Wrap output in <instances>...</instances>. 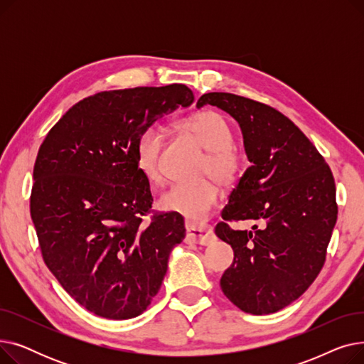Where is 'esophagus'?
Instances as JSON below:
<instances>
[{
    "instance_id": "34e87169",
    "label": "esophagus",
    "mask_w": 364,
    "mask_h": 364,
    "mask_svg": "<svg viewBox=\"0 0 364 364\" xmlns=\"http://www.w3.org/2000/svg\"><path fill=\"white\" fill-rule=\"evenodd\" d=\"M187 236L186 242L187 243H198V245H209L214 237L213 228L209 225H193L187 223Z\"/></svg>"
}]
</instances>
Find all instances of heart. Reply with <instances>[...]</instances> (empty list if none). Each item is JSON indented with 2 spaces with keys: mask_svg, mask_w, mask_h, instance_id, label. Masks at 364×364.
Here are the masks:
<instances>
[{
  "mask_svg": "<svg viewBox=\"0 0 364 364\" xmlns=\"http://www.w3.org/2000/svg\"><path fill=\"white\" fill-rule=\"evenodd\" d=\"M180 128L208 150L202 164V176H211L225 187L233 186L240 178L245 159L232 146V128L223 114L214 110L198 112L181 119ZM165 139V129L158 124L147 125L137 137L136 161L150 183L162 180L161 153ZM218 198V187L209 180L198 184H174L161 196L159 206L164 211L184 217L190 224H196L213 211Z\"/></svg>",
  "mask_w": 364,
  "mask_h": 364,
  "instance_id": "obj_1",
  "label": "heart"
}]
</instances>
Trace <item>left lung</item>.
Here are the masks:
<instances>
[{
	"label": "left lung",
	"instance_id": "left-lung-1",
	"mask_svg": "<svg viewBox=\"0 0 364 364\" xmlns=\"http://www.w3.org/2000/svg\"><path fill=\"white\" fill-rule=\"evenodd\" d=\"M205 105L237 121L252 164L215 227L235 252L221 289L245 313L272 314L307 291L326 259L338 217L332 171L279 110L230 92L203 94L196 107ZM232 220L252 222L253 230L233 231Z\"/></svg>",
	"mask_w": 364,
	"mask_h": 364
}]
</instances>
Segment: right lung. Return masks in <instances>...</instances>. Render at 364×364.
<instances>
[{
    "instance_id": "add662e5",
    "label": "right lung",
    "mask_w": 364,
    "mask_h": 364,
    "mask_svg": "<svg viewBox=\"0 0 364 364\" xmlns=\"http://www.w3.org/2000/svg\"><path fill=\"white\" fill-rule=\"evenodd\" d=\"M193 100L183 84L102 91L72 106L38 150L31 217L44 262L95 316H140L186 236L174 213L143 223L153 198L136 141L143 128Z\"/></svg>"
}]
</instances>
